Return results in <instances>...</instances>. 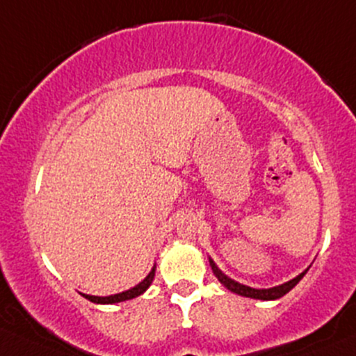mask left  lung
Segmentation results:
<instances>
[{
  "instance_id": "8db88e82",
  "label": "left lung",
  "mask_w": 356,
  "mask_h": 356,
  "mask_svg": "<svg viewBox=\"0 0 356 356\" xmlns=\"http://www.w3.org/2000/svg\"><path fill=\"white\" fill-rule=\"evenodd\" d=\"M209 266L213 269V275L218 278V282L222 283L223 286L227 288V290L234 291V293L237 295H242V297H249V298H256V300H276V298H282L283 295H286L288 291L291 290L295 285H297L298 282H300L302 278H304V275L307 271H309V268L305 269V271H302L300 275L295 276L293 280H290V282L283 283V285H278V286H273V288H252V286H247V285H242V283L235 282V280L228 278L225 273L222 271L218 266L215 264V261L209 257Z\"/></svg>"
}]
</instances>
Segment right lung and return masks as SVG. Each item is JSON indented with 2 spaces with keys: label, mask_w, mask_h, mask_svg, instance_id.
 <instances>
[{
  "label": "right lung",
  "mask_w": 356,
  "mask_h": 356,
  "mask_svg": "<svg viewBox=\"0 0 356 356\" xmlns=\"http://www.w3.org/2000/svg\"><path fill=\"white\" fill-rule=\"evenodd\" d=\"M155 269L156 266L152 268V271L148 273L147 278L143 280V282L138 283L136 286L129 288V290L126 291H121V293H115V295H109V297H95V295H87V293H81L85 298L90 302H93V304H102V305H109V304H119V302H124V300H131V298H136L140 297L141 293H145V291L148 290V286L152 285L153 278H155Z\"/></svg>",
  "instance_id": "1"
}]
</instances>
